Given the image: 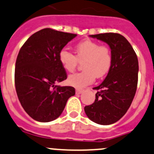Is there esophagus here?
Listing matches in <instances>:
<instances>
[{"label": "esophagus", "mask_w": 154, "mask_h": 154, "mask_svg": "<svg viewBox=\"0 0 154 154\" xmlns=\"http://www.w3.org/2000/svg\"><path fill=\"white\" fill-rule=\"evenodd\" d=\"M82 92H83V90L82 89H80V88H77V89H76V94H80Z\"/></svg>", "instance_id": "34e87169"}]
</instances>
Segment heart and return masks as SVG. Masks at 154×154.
<instances>
[{
	"instance_id": "obj_1",
	"label": "heart",
	"mask_w": 154,
	"mask_h": 154,
	"mask_svg": "<svg viewBox=\"0 0 154 154\" xmlns=\"http://www.w3.org/2000/svg\"><path fill=\"white\" fill-rule=\"evenodd\" d=\"M75 55L66 49L59 53V61L68 72H73L82 63L83 71L69 76L68 82L77 88H84L94 81L96 77L101 78L110 71L112 65L111 48L96 41L86 40L77 43L74 47Z\"/></svg>"
}]
</instances>
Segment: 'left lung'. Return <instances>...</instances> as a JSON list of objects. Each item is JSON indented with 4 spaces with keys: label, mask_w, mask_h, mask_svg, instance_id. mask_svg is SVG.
Wrapping results in <instances>:
<instances>
[{
    "label": "left lung",
    "mask_w": 154,
    "mask_h": 154,
    "mask_svg": "<svg viewBox=\"0 0 154 154\" xmlns=\"http://www.w3.org/2000/svg\"><path fill=\"white\" fill-rule=\"evenodd\" d=\"M109 45L112 65L100 85L94 103L85 106L87 116L100 125H111L123 116L135 96L138 83V59L134 48L125 37L118 33L90 35Z\"/></svg>",
    "instance_id": "left-lung-1"
}]
</instances>
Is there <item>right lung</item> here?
<instances>
[{
  "label": "right lung",
  "mask_w": 154,
  "mask_h": 154,
  "mask_svg": "<svg viewBox=\"0 0 154 154\" xmlns=\"http://www.w3.org/2000/svg\"><path fill=\"white\" fill-rule=\"evenodd\" d=\"M76 36L43 29L29 37L19 51L14 70L16 92L23 109L35 120H54L75 94L74 87L56 83L67 78L59 61L60 51Z\"/></svg>",
  "instance_id": "right-lung-1"
}]
</instances>
